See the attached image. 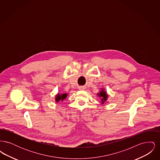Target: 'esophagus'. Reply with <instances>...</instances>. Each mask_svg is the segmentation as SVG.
I'll list each match as a JSON object with an SVG mask.
<instances>
[{"label": "esophagus", "mask_w": 160, "mask_h": 160, "mask_svg": "<svg viewBox=\"0 0 160 160\" xmlns=\"http://www.w3.org/2000/svg\"><path fill=\"white\" fill-rule=\"evenodd\" d=\"M83 89L84 88L83 87H80V88H79V89H80V90H83Z\"/></svg>", "instance_id": "34e87169"}]
</instances>
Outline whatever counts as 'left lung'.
<instances>
[{"mask_svg": "<svg viewBox=\"0 0 160 160\" xmlns=\"http://www.w3.org/2000/svg\"><path fill=\"white\" fill-rule=\"evenodd\" d=\"M97 95L100 98H101V103L102 104H104L108 98V95H107L106 91L103 89H102V90L99 92V93H98Z\"/></svg>", "mask_w": 160, "mask_h": 160, "instance_id": "8db88e82", "label": "left lung"}]
</instances>
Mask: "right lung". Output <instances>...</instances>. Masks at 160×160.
<instances>
[{"mask_svg":"<svg viewBox=\"0 0 160 160\" xmlns=\"http://www.w3.org/2000/svg\"><path fill=\"white\" fill-rule=\"evenodd\" d=\"M67 97V93H63V94H59L58 93L56 95V98H55V101L58 102L60 101H63V99H65Z\"/></svg>","mask_w":160,"mask_h":160,"instance_id":"add662e5","label":"right lung"}]
</instances>
